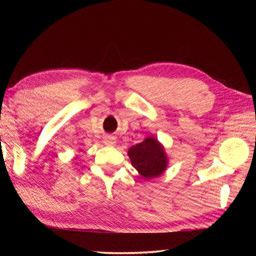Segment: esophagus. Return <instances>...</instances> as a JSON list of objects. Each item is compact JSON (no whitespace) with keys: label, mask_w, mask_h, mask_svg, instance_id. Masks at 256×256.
I'll return each mask as SVG.
<instances>
[{"label":"esophagus","mask_w":256,"mask_h":256,"mask_svg":"<svg viewBox=\"0 0 256 256\" xmlns=\"http://www.w3.org/2000/svg\"><path fill=\"white\" fill-rule=\"evenodd\" d=\"M115 142H116L115 138L112 136H106L105 138H104V144H105L106 146H114Z\"/></svg>","instance_id":"34e87169"}]
</instances>
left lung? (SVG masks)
Segmentation results:
<instances>
[{
    "instance_id": "obj_1",
    "label": "left lung",
    "mask_w": 256,
    "mask_h": 256,
    "mask_svg": "<svg viewBox=\"0 0 256 256\" xmlns=\"http://www.w3.org/2000/svg\"><path fill=\"white\" fill-rule=\"evenodd\" d=\"M128 156L132 166L146 180L160 177L167 170L166 150L154 136H146L140 144L132 146L128 151Z\"/></svg>"
}]
</instances>
